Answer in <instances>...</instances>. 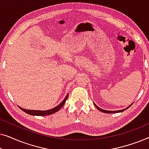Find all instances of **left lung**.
<instances>
[{"label": "left lung", "instance_id": "left-lung-1", "mask_svg": "<svg viewBox=\"0 0 149 149\" xmlns=\"http://www.w3.org/2000/svg\"><path fill=\"white\" fill-rule=\"evenodd\" d=\"M131 104V105H132ZM94 105H95V107L97 108V109L99 110V111H102V112H103V113H120V112H123V111H125V110H127L128 108H130V107H131V105H130L129 107H127L126 108V109H123V110H120V111H106V110H103V109H100V108H99L98 107H97V105H95V104H94Z\"/></svg>", "mask_w": 149, "mask_h": 149}]
</instances>
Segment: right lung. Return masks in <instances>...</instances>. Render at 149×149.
<instances>
[{"mask_svg": "<svg viewBox=\"0 0 149 149\" xmlns=\"http://www.w3.org/2000/svg\"><path fill=\"white\" fill-rule=\"evenodd\" d=\"M68 94H67V95L64 98V100H63L62 102L60 104H59L58 106H57L56 107L54 108V109L48 110V111H34V110H26V109H23V108H21L19 107V108L22 110V111H23L24 112H25V113L29 114V115H36V116L49 115L54 113H56L57 111H58L59 110H60L61 108L64 106L65 102H66V100L68 99Z\"/></svg>", "mask_w": 149, "mask_h": 149, "instance_id": "right-lung-1", "label": "right lung"}]
</instances>
